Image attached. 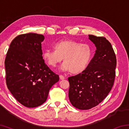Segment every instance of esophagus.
Listing matches in <instances>:
<instances>
[{"instance_id": "esophagus-1", "label": "esophagus", "mask_w": 129, "mask_h": 129, "mask_svg": "<svg viewBox=\"0 0 129 129\" xmlns=\"http://www.w3.org/2000/svg\"><path fill=\"white\" fill-rule=\"evenodd\" d=\"M59 77H60V78L61 80H64V79H65V77H64V76L61 75H59Z\"/></svg>"}]
</instances>
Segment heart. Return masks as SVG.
I'll use <instances>...</instances> for the list:
<instances>
[{
  "label": "heart",
  "instance_id": "b5f03b06",
  "mask_svg": "<svg viewBox=\"0 0 129 129\" xmlns=\"http://www.w3.org/2000/svg\"><path fill=\"white\" fill-rule=\"evenodd\" d=\"M53 49L43 52V58L51 67H55L61 61L60 69L78 75L86 69L92 55L91 49L86 44H81L72 40H63L55 43Z\"/></svg>",
  "mask_w": 129,
  "mask_h": 129
}]
</instances>
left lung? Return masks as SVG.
I'll use <instances>...</instances> for the list:
<instances>
[{
  "mask_svg": "<svg viewBox=\"0 0 129 129\" xmlns=\"http://www.w3.org/2000/svg\"><path fill=\"white\" fill-rule=\"evenodd\" d=\"M94 44V56L82 73L68 78L69 99L72 105L88 110L98 105L108 95L114 84L117 59L110 43L104 37L89 35Z\"/></svg>",
  "mask_w": 129,
  "mask_h": 129,
  "instance_id": "obj_1",
  "label": "left lung"
}]
</instances>
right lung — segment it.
Masks as SVG:
<instances>
[{
  "mask_svg": "<svg viewBox=\"0 0 129 129\" xmlns=\"http://www.w3.org/2000/svg\"><path fill=\"white\" fill-rule=\"evenodd\" d=\"M43 35L29 33L11 43L5 61L7 88L17 101L27 108L44 103L53 85L59 80L43 58Z\"/></svg>",
  "mask_w": 129,
  "mask_h": 129,
  "instance_id": "obj_1",
  "label": "right lung"
}]
</instances>
